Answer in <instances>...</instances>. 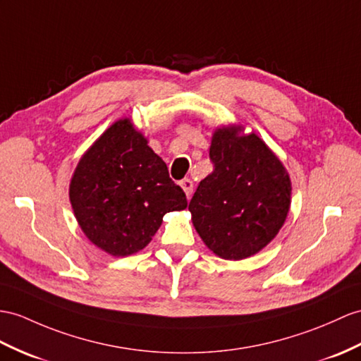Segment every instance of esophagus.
I'll return each mask as SVG.
<instances>
[{"label": "esophagus", "mask_w": 361, "mask_h": 361, "mask_svg": "<svg viewBox=\"0 0 361 361\" xmlns=\"http://www.w3.org/2000/svg\"><path fill=\"white\" fill-rule=\"evenodd\" d=\"M180 187H182L183 191H185L187 197L190 199L191 195H192V182H191V179H182L180 180Z\"/></svg>", "instance_id": "1"}]
</instances>
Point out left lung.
Listing matches in <instances>:
<instances>
[{"mask_svg":"<svg viewBox=\"0 0 361 361\" xmlns=\"http://www.w3.org/2000/svg\"><path fill=\"white\" fill-rule=\"evenodd\" d=\"M211 171L196 188L188 209L192 225L219 257L242 260L274 239L291 205L285 166L256 136L219 128L209 147Z\"/></svg>","mask_w":361,"mask_h":361,"instance_id":"8db88e82","label":"left lung"}]
</instances>
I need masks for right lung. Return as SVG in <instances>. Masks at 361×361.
Returning a JSON list of instances; mask_svg holds the SVG:
<instances>
[{
  "mask_svg": "<svg viewBox=\"0 0 361 361\" xmlns=\"http://www.w3.org/2000/svg\"><path fill=\"white\" fill-rule=\"evenodd\" d=\"M70 202L85 235L111 256L142 250L165 213L187 208L166 164L128 119L114 122L79 161Z\"/></svg>",
  "mask_w": 361,
  "mask_h": 361,
  "instance_id": "add662e5",
  "label": "right lung"
}]
</instances>
